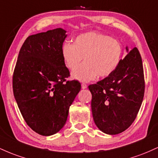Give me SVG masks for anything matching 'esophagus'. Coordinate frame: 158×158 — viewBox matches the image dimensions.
Returning <instances> with one entry per match:
<instances>
[{"label": "esophagus", "instance_id": "esophagus-1", "mask_svg": "<svg viewBox=\"0 0 158 158\" xmlns=\"http://www.w3.org/2000/svg\"><path fill=\"white\" fill-rule=\"evenodd\" d=\"M81 88H82V89H85V88H87V85L85 84V83H82V84H81Z\"/></svg>", "mask_w": 158, "mask_h": 158}]
</instances>
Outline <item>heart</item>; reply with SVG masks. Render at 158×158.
Here are the masks:
<instances>
[{"label": "heart", "mask_w": 158, "mask_h": 158, "mask_svg": "<svg viewBox=\"0 0 158 158\" xmlns=\"http://www.w3.org/2000/svg\"><path fill=\"white\" fill-rule=\"evenodd\" d=\"M65 66L73 70L83 57L85 62L72 72L71 77L80 81L94 80L98 76L107 77L118 68L123 56V47L117 40L98 32L78 35L73 44L65 42L61 47Z\"/></svg>", "instance_id": "heart-1"}]
</instances>
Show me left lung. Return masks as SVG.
<instances>
[{
    "label": "left lung",
    "mask_w": 158,
    "mask_h": 158,
    "mask_svg": "<svg viewBox=\"0 0 158 158\" xmlns=\"http://www.w3.org/2000/svg\"><path fill=\"white\" fill-rule=\"evenodd\" d=\"M121 59L111 75L88 86L96 126L107 135H118L135 121L144 97L142 59L137 48Z\"/></svg>",
    "instance_id": "left-lung-1"
}]
</instances>
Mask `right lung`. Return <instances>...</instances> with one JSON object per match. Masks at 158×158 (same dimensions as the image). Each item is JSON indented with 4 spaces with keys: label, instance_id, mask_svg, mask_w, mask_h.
Returning a JSON list of instances; mask_svg holds the SVG:
<instances>
[{
    "label": "right lung",
    "instance_id": "right-lung-1",
    "mask_svg": "<svg viewBox=\"0 0 158 158\" xmlns=\"http://www.w3.org/2000/svg\"><path fill=\"white\" fill-rule=\"evenodd\" d=\"M56 28L29 36L16 62L12 87L25 122L36 133L50 136L66 123L69 108L81 89L78 81H68L61 47L68 35Z\"/></svg>",
    "mask_w": 158,
    "mask_h": 158
}]
</instances>
